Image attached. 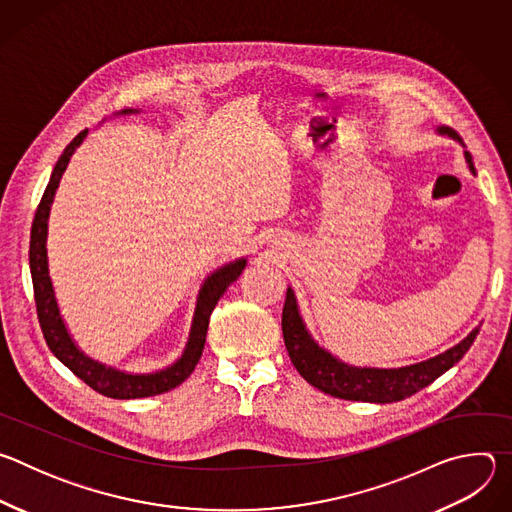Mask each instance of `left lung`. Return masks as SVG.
I'll return each instance as SVG.
<instances>
[{"label": "left lung", "mask_w": 512, "mask_h": 512, "mask_svg": "<svg viewBox=\"0 0 512 512\" xmlns=\"http://www.w3.org/2000/svg\"><path fill=\"white\" fill-rule=\"evenodd\" d=\"M435 131L462 143L460 135L452 127L440 125ZM464 158L470 172L476 174L470 152H464ZM281 330H283V340H285V348L291 362H294L298 373L312 387L346 401L393 403V401L411 397L413 393L421 391L423 387L431 385L437 377H442L446 371H450L454 364L468 352V348L472 346L474 338L480 332V326H476L462 342L448 348L446 352L415 364H407V367H397V369L354 367V364H348L336 358L332 352L322 348L312 338L300 314L294 289L287 287L283 316H281Z\"/></svg>", "instance_id": "8db88e82"}]
</instances>
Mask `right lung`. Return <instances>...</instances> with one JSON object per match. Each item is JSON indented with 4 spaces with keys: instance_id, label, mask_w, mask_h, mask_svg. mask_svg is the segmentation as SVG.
<instances>
[{
    "instance_id": "obj_1",
    "label": "right lung",
    "mask_w": 512,
    "mask_h": 512,
    "mask_svg": "<svg viewBox=\"0 0 512 512\" xmlns=\"http://www.w3.org/2000/svg\"><path fill=\"white\" fill-rule=\"evenodd\" d=\"M139 113L137 109H123L117 115H131ZM89 129L81 131L75 139H72L62 156L58 158L48 186L42 194V200L38 204L34 223H32V235H30V273H32V283H34V300H36V310H38V320L42 334L46 338L48 348L52 354L68 367L72 373H75L81 381H85L91 389L97 393L111 397V399H139V397H152L166 393L178 385H182L190 373L194 371L196 362L202 356V348L206 342V330H208V320L214 310V306L221 300V296L227 291V287L237 281V277L243 273L247 265V257L229 261L208 273L198 289V298H196V308L190 324V334L186 340V346L180 354L178 360H174L170 367L154 371V373H127L119 371L115 367H107V364L91 358L85 354L79 344L72 340L58 302L54 294V285L50 279V269H48V218H50V208L60 184V178L72 158V154L77 152L79 145L85 141Z\"/></svg>"
}]
</instances>
